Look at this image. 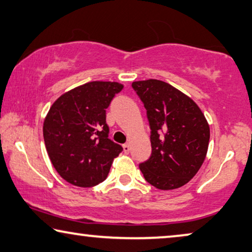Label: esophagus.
<instances>
[{"instance_id":"1","label":"esophagus","mask_w":252,"mask_h":252,"mask_svg":"<svg viewBox=\"0 0 252 252\" xmlns=\"http://www.w3.org/2000/svg\"><path fill=\"white\" fill-rule=\"evenodd\" d=\"M123 150H125L126 154H129L130 153V145L129 144L123 145Z\"/></svg>"}]
</instances>
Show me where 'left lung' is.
<instances>
[{
  "mask_svg": "<svg viewBox=\"0 0 252 252\" xmlns=\"http://www.w3.org/2000/svg\"><path fill=\"white\" fill-rule=\"evenodd\" d=\"M150 126L152 155L139 164L146 181L160 190L187 185L206 158L210 131L198 105L167 82H132Z\"/></svg>",
  "mask_w": 252,
  "mask_h": 252,
  "instance_id": "left-lung-1",
  "label": "left lung"
}]
</instances>
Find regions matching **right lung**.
<instances>
[{
	"label": "right lung",
	"mask_w": 252,
	"mask_h": 252,
	"mask_svg": "<svg viewBox=\"0 0 252 252\" xmlns=\"http://www.w3.org/2000/svg\"><path fill=\"white\" fill-rule=\"evenodd\" d=\"M122 89L119 82H87L51 106L44 120V141L52 164L66 182L89 188L107 178L123 148L108 139L106 108Z\"/></svg>",
	"instance_id": "1"
}]
</instances>
